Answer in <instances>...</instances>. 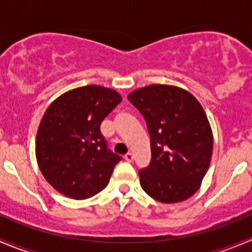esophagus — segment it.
<instances>
[{"label": "esophagus", "instance_id": "esophagus-1", "mask_svg": "<svg viewBox=\"0 0 252 252\" xmlns=\"http://www.w3.org/2000/svg\"><path fill=\"white\" fill-rule=\"evenodd\" d=\"M124 159H126V161H128V162H131L134 159V155L131 154V152H128V154L124 156Z\"/></svg>", "mask_w": 252, "mask_h": 252}]
</instances>
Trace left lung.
<instances>
[{"label":"left lung","instance_id":"1","mask_svg":"<svg viewBox=\"0 0 252 252\" xmlns=\"http://www.w3.org/2000/svg\"><path fill=\"white\" fill-rule=\"evenodd\" d=\"M128 100L144 116L151 138V162L139 172L141 188L163 204L189 199L212 157V129L202 106L189 91L162 84L136 89Z\"/></svg>","mask_w":252,"mask_h":252}]
</instances>
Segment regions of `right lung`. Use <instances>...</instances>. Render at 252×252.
<instances>
[{
  "label": "right lung",
  "mask_w": 252,
  "mask_h": 252,
  "mask_svg": "<svg viewBox=\"0 0 252 252\" xmlns=\"http://www.w3.org/2000/svg\"><path fill=\"white\" fill-rule=\"evenodd\" d=\"M122 101L113 89L86 85L56 98L36 134V161L45 179L64 196L84 200L107 187L118 155L100 131L103 119Z\"/></svg>",
  "instance_id": "add662e5"
}]
</instances>
